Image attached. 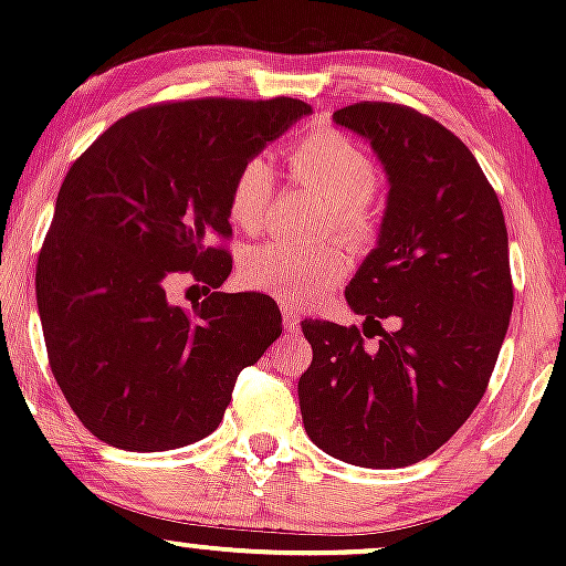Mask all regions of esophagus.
I'll use <instances>...</instances> for the list:
<instances>
[{
    "label": "esophagus",
    "mask_w": 566,
    "mask_h": 566,
    "mask_svg": "<svg viewBox=\"0 0 566 566\" xmlns=\"http://www.w3.org/2000/svg\"><path fill=\"white\" fill-rule=\"evenodd\" d=\"M282 324H284V329H297L301 327V314H297L295 308H290V305H282Z\"/></svg>",
    "instance_id": "1"
}]
</instances>
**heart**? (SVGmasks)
<instances>
[{
    "instance_id": "1",
    "label": "heart",
    "mask_w": 566,
    "mask_h": 566,
    "mask_svg": "<svg viewBox=\"0 0 566 566\" xmlns=\"http://www.w3.org/2000/svg\"><path fill=\"white\" fill-rule=\"evenodd\" d=\"M290 170L305 186L333 201L327 229L359 239L373 231V197L378 186L373 159L346 135L319 129L290 151ZM274 165L265 157L242 161L229 186V218L247 233L261 231L274 199ZM346 250L329 239L297 244L287 239L252 247L242 258V279L250 287L269 292L292 305H308L327 295L346 274Z\"/></svg>"
}]
</instances>
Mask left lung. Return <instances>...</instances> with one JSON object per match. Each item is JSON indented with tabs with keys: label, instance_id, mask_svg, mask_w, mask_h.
Segmentation results:
<instances>
[{
	"label": "left lung",
	"instance_id": "obj_1",
	"mask_svg": "<svg viewBox=\"0 0 566 566\" xmlns=\"http://www.w3.org/2000/svg\"><path fill=\"white\" fill-rule=\"evenodd\" d=\"M333 119L369 140L391 188L378 247L346 287L365 329L303 322L314 359L297 380L301 415L333 458L401 469L482 401L513 308L509 231L476 157L437 119L382 101ZM375 334L379 346L365 347Z\"/></svg>",
	"mask_w": 566,
	"mask_h": 566
}]
</instances>
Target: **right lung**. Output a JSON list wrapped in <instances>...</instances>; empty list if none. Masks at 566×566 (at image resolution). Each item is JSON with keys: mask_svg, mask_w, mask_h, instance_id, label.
<instances>
[{"mask_svg": "<svg viewBox=\"0 0 566 566\" xmlns=\"http://www.w3.org/2000/svg\"><path fill=\"white\" fill-rule=\"evenodd\" d=\"M311 114L295 97L157 103L122 116L57 191L39 250L50 369L93 437L129 452L205 439L233 382L282 335L274 297L218 292L231 255L229 186L242 161ZM178 275L202 284L169 303Z\"/></svg>", "mask_w": 566, "mask_h": 566, "instance_id": "1", "label": "right lung"}]
</instances>
